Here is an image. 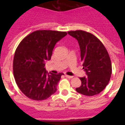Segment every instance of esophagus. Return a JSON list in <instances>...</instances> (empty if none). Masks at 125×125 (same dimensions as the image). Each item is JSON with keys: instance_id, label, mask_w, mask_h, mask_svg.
<instances>
[{"instance_id": "1", "label": "esophagus", "mask_w": 125, "mask_h": 125, "mask_svg": "<svg viewBox=\"0 0 125 125\" xmlns=\"http://www.w3.org/2000/svg\"><path fill=\"white\" fill-rule=\"evenodd\" d=\"M65 76H66V78H70V79H71V78H73V76H68V75H65Z\"/></svg>"}]
</instances>
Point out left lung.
Returning a JSON list of instances; mask_svg holds the SVG:
<instances>
[{"mask_svg": "<svg viewBox=\"0 0 125 125\" xmlns=\"http://www.w3.org/2000/svg\"><path fill=\"white\" fill-rule=\"evenodd\" d=\"M68 33L78 40L81 59L87 75L79 78L81 85L76 88V91L89 96L98 94L106 88L112 73L108 51L103 43L91 33L81 30Z\"/></svg>", "mask_w": 125, "mask_h": 125, "instance_id": "left-lung-1", "label": "left lung"}]
</instances>
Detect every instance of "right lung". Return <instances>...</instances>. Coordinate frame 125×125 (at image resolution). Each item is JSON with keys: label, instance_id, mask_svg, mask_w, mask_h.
Wrapping results in <instances>:
<instances>
[{"label": "right lung", "instance_id": "right-lung-1", "mask_svg": "<svg viewBox=\"0 0 125 125\" xmlns=\"http://www.w3.org/2000/svg\"><path fill=\"white\" fill-rule=\"evenodd\" d=\"M66 35V32L39 30L29 34L19 44L13 61L14 76L27 98L41 101L56 93L64 74L49 73L45 62L51 59L56 42Z\"/></svg>", "mask_w": 125, "mask_h": 125}]
</instances>
